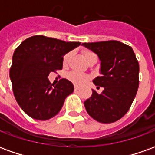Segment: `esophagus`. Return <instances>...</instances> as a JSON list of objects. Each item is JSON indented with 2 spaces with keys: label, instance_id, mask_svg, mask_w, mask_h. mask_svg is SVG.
Listing matches in <instances>:
<instances>
[{
  "label": "esophagus",
  "instance_id": "1",
  "mask_svg": "<svg viewBox=\"0 0 155 155\" xmlns=\"http://www.w3.org/2000/svg\"><path fill=\"white\" fill-rule=\"evenodd\" d=\"M79 89H80V87H79V86H77V85H75V86H74V90H75V91H78Z\"/></svg>",
  "mask_w": 155,
  "mask_h": 155
}]
</instances>
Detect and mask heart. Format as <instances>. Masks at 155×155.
Listing matches in <instances>:
<instances>
[{"mask_svg":"<svg viewBox=\"0 0 155 155\" xmlns=\"http://www.w3.org/2000/svg\"><path fill=\"white\" fill-rule=\"evenodd\" d=\"M83 55H84V58L86 60L89 57L91 56H93V55H96V54L93 53L92 51H83ZM69 58H70V53H67V54H64V58H63V63L64 64H66L69 61ZM67 78L69 81H71V82H73L74 84H77V85H81V84H84L86 81L90 79V76L88 74H83L81 72H79V71H73L70 72L69 74H67Z\"/></svg>","mask_w":155,"mask_h":155,"instance_id":"heart-1","label":"heart"}]
</instances>
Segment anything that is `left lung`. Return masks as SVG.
I'll list each match as a JSON object with an SVG mask.
<instances>
[{
  "label": "left lung",
  "instance_id": "8db88e82",
  "mask_svg": "<svg viewBox=\"0 0 155 155\" xmlns=\"http://www.w3.org/2000/svg\"><path fill=\"white\" fill-rule=\"evenodd\" d=\"M82 45L100 58L101 76L95 78L93 83L104 87L101 94L93 90L91 97L84 102V107L98 122H115L128 112L136 95L140 82L139 62L133 49L118 41Z\"/></svg>",
  "mask_w": 155,
  "mask_h": 155
}]
</instances>
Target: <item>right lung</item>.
Returning <instances> with one entry per match:
<instances>
[{
	"label": "right lung",
	"mask_w": 155,
	"mask_h": 155,
	"mask_svg": "<svg viewBox=\"0 0 155 155\" xmlns=\"http://www.w3.org/2000/svg\"><path fill=\"white\" fill-rule=\"evenodd\" d=\"M81 45L44 35L29 37L15 49L10 69L15 98L22 110L35 120H46L60 112L74 85L61 79L50 82V72L61 70L63 56Z\"/></svg>",
	"instance_id": "obj_1"
}]
</instances>
